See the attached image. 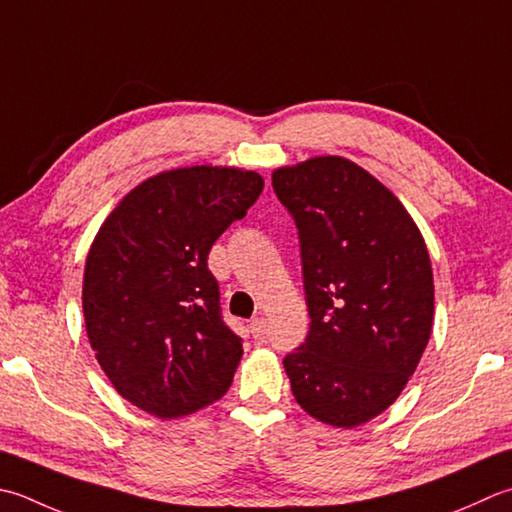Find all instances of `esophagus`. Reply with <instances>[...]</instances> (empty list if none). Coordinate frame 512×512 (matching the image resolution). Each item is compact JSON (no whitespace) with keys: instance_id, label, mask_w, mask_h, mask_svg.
<instances>
[{"instance_id":"1","label":"esophagus","mask_w":512,"mask_h":512,"mask_svg":"<svg viewBox=\"0 0 512 512\" xmlns=\"http://www.w3.org/2000/svg\"><path fill=\"white\" fill-rule=\"evenodd\" d=\"M250 333H253V337H262L266 333V319L264 317H257L250 322Z\"/></svg>"}]
</instances>
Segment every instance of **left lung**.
Masks as SVG:
<instances>
[{
    "instance_id": "obj_1",
    "label": "left lung",
    "mask_w": 512,
    "mask_h": 512,
    "mask_svg": "<svg viewBox=\"0 0 512 512\" xmlns=\"http://www.w3.org/2000/svg\"><path fill=\"white\" fill-rule=\"evenodd\" d=\"M299 230L310 330L286 355L297 404L355 428L395 402L422 359L435 313L428 248L404 204L346 157L273 170Z\"/></svg>"
}]
</instances>
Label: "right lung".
I'll return each mask as SVG.
<instances>
[{"label": "right lung", "instance_id": "right-lung-1", "mask_svg": "<svg viewBox=\"0 0 512 512\" xmlns=\"http://www.w3.org/2000/svg\"><path fill=\"white\" fill-rule=\"evenodd\" d=\"M262 188L255 170H164L130 190L99 228L84 268L86 333L133 406L175 419L230 388L244 350L222 319L208 253Z\"/></svg>", "mask_w": 512, "mask_h": 512}]
</instances>
